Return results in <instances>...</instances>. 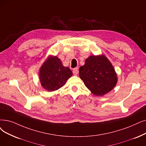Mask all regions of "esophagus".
I'll list each match as a JSON object with an SVG mask.
<instances>
[{"mask_svg":"<svg viewBox=\"0 0 146 146\" xmlns=\"http://www.w3.org/2000/svg\"><path fill=\"white\" fill-rule=\"evenodd\" d=\"M73 74L75 75H77L78 74V68H75L73 69Z\"/></svg>","mask_w":146,"mask_h":146,"instance_id":"34e87169","label":"esophagus"}]
</instances>
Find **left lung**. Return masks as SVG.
Masks as SVG:
<instances>
[{
  "label": "left lung",
  "instance_id": "1",
  "mask_svg": "<svg viewBox=\"0 0 146 146\" xmlns=\"http://www.w3.org/2000/svg\"><path fill=\"white\" fill-rule=\"evenodd\" d=\"M79 77L93 95L101 96L111 91L117 83L114 66L104 54L91 55L79 68Z\"/></svg>",
  "mask_w": 146,
  "mask_h": 146
}]
</instances>
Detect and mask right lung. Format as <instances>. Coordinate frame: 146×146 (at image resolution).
Segmentation results:
<instances>
[{
	"label": "right lung",
	"mask_w": 146,
	"mask_h": 146,
	"mask_svg": "<svg viewBox=\"0 0 146 146\" xmlns=\"http://www.w3.org/2000/svg\"><path fill=\"white\" fill-rule=\"evenodd\" d=\"M72 75L71 70L64 66L60 59L56 56L50 55L39 68L40 83L48 92L60 89Z\"/></svg>",
	"instance_id": "right-lung-1"
}]
</instances>
